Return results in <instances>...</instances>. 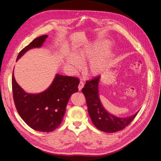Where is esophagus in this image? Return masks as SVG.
Listing matches in <instances>:
<instances>
[{
  "label": "esophagus",
  "mask_w": 161,
  "mask_h": 161,
  "mask_svg": "<svg viewBox=\"0 0 161 161\" xmlns=\"http://www.w3.org/2000/svg\"><path fill=\"white\" fill-rule=\"evenodd\" d=\"M84 85H85V84H84L83 81L80 80V83H79V91H81V89H82V87L84 86Z\"/></svg>",
  "instance_id": "34e87169"
}]
</instances>
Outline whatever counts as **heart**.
<instances>
[{"mask_svg":"<svg viewBox=\"0 0 161 161\" xmlns=\"http://www.w3.org/2000/svg\"><path fill=\"white\" fill-rule=\"evenodd\" d=\"M107 47V45H105V48ZM93 56V53L86 52L75 53L74 58H72L69 60V62L76 69H80L81 64H83L87 58H90ZM108 66V59L106 58H97L91 61L88 67L89 72L91 75H98L103 72Z\"/></svg>","mask_w":161,"mask_h":161,"instance_id":"b5f03b06","label":"heart"}]
</instances>
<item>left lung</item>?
<instances>
[{"instance_id": "obj_1", "label": "left lung", "mask_w": 161, "mask_h": 161, "mask_svg": "<svg viewBox=\"0 0 161 161\" xmlns=\"http://www.w3.org/2000/svg\"><path fill=\"white\" fill-rule=\"evenodd\" d=\"M100 76L86 80L85 87L82 89L86 99L90 118L95 127L102 131L113 133L124 129L132 121L138 112L128 118H118L107 111L101 103L98 85Z\"/></svg>"}]
</instances>
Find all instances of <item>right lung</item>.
Masks as SVG:
<instances>
[{
	"mask_svg": "<svg viewBox=\"0 0 161 161\" xmlns=\"http://www.w3.org/2000/svg\"><path fill=\"white\" fill-rule=\"evenodd\" d=\"M47 35L38 37L19 53L17 60L27 50L41 47ZM79 79L56 75L50 86L39 94L27 93L12 76V89L14 105L19 115L32 129L50 132L62 123L68 102L72 94L78 92Z\"/></svg>",
	"mask_w": 161,
	"mask_h": 161,
	"instance_id": "obj_1",
	"label": "right lung"
}]
</instances>
